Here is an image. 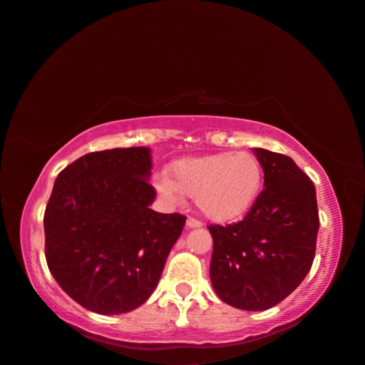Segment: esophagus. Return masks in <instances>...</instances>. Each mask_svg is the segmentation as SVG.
<instances>
[{"mask_svg":"<svg viewBox=\"0 0 365 365\" xmlns=\"http://www.w3.org/2000/svg\"><path fill=\"white\" fill-rule=\"evenodd\" d=\"M187 227H188V228H200V227H203V223L200 222V220H197V218L190 217V218L187 220Z\"/></svg>","mask_w":365,"mask_h":365,"instance_id":"esophagus-1","label":"esophagus"}]
</instances>
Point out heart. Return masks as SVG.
I'll return each mask as SVG.
<instances>
[{
	"instance_id": "b5f03b06",
	"label": "heart",
	"mask_w": 365,
	"mask_h": 365,
	"mask_svg": "<svg viewBox=\"0 0 365 365\" xmlns=\"http://www.w3.org/2000/svg\"><path fill=\"white\" fill-rule=\"evenodd\" d=\"M155 187L172 202L180 193L195 198L200 212L213 222H235L258 200L263 167L251 152L210 153L175 162L170 178H157Z\"/></svg>"
}]
</instances>
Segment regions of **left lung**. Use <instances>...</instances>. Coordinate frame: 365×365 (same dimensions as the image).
<instances>
[{"mask_svg":"<svg viewBox=\"0 0 365 365\" xmlns=\"http://www.w3.org/2000/svg\"><path fill=\"white\" fill-rule=\"evenodd\" d=\"M264 188L238 223L210 225V279L218 297L245 311L278 304L302 283L319 230L316 188L291 157L255 148Z\"/></svg>","mask_w":365,"mask_h":365,"instance_id":"obj_1","label":"left lung"}]
</instances>
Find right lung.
I'll use <instances>...</instances> for the list:
<instances>
[{
    "mask_svg": "<svg viewBox=\"0 0 365 365\" xmlns=\"http://www.w3.org/2000/svg\"><path fill=\"white\" fill-rule=\"evenodd\" d=\"M150 148L91 152L56 178L44 212L46 261L58 284L97 314H122L157 287L187 217L150 208Z\"/></svg>",
    "mask_w": 365,
    "mask_h": 365,
    "instance_id": "add662e5",
    "label": "right lung"
}]
</instances>
